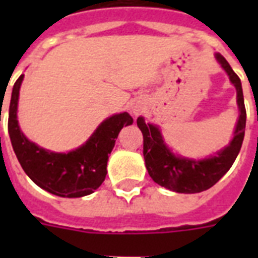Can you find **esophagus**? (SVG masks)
Returning <instances> with one entry per match:
<instances>
[{"label":"esophagus","mask_w":258,"mask_h":258,"mask_svg":"<svg viewBox=\"0 0 258 258\" xmlns=\"http://www.w3.org/2000/svg\"><path fill=\"white\" fill-rule=\"evenodd\" d=\"M142 111H143V107H141V105H134V107H131V112H133L134 116H138Z\"/></svg>","instance_id":"34e87169"}]
</instances>
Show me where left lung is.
Returning <instances> with one entry per match:
<instances>
[{
	"mask_svg": "<svg viewBox=\"0 0 258 258\" xmlns=\"http://www.w3.org/2000/svg\"><path fill=\"white\" fill-rule=\"evenodd\" d=\"M216 60L226 72L230 83L236 87L237 105L240 112L233 131L232 141L224 149L204 159L182 157L172 153V150L166 145L161 128L157 124L146 123L143 116L138 117L137 124L143 134V157L146 169L155 183L171 191L194 194L214 186L232 167L242 146L246 111L241 80L222 54L216 53Z\"/></svg>",
	"mask_w": 258,
	"mask_h": 258,
	"instance_id": "obj_1",
	"label": "left lung"
}]
</instances>
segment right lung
<instances>
[{"label": "right lung", "instance_id": "right-lung-1", "mask_svg": "<svg viewBox=\"0 0 258 258\" xmlns=\"http://www.w3.org/2000/svg\"><path fill=\"white\" fill-rule=\"evenodd\" d=\"M24 75L14 83L9 107L8 130L14 154L26 175L42 190L64 197L80 198L89 196L100 186L107 175V162L120 130L134 123L128 112L107 117L88 141L68 153H54L29 141L17 120L18 97Z\"/></svg>", "mask_w": 258, "mask_h": 258}]
</instances>
